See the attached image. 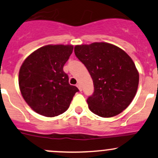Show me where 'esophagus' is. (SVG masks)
Segmentation results:
<instances>
[{"label": "esophagus", "mask_w": 158, "mask_h": 158, "mask_svg": "<svg viewBox=\"0 0 158 158\" xmlns=\"http://www.w3.org/2000/svg\"><path fill=\"white\" fill-rule=\"evenodd\" d=\"M76 86H77V88H79V91H82V86H81V85H80V84H77V85H76Z\"/></svg>", "instance_id": "1"}]
</instances>
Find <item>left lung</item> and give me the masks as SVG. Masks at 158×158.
<instances>
[{
	"mask_svg": "<svg viewBox=\"0 0 158 158\" xmlns=\"http://www.w3.org/2000/svg\"><path fill=\"white\" fill-rule=\"evenodd\" d=\"M74 52L94 82V92L87 100L89 110L103 118L113 117L125 110L139 85V73L131 57L107 43L76 46Z\"/></svg>",
	"mask_w": 158,
	"mask_h": 158,
	"instance_id": "left-lung-1",
	"label": "left lung"
}]
</instances>
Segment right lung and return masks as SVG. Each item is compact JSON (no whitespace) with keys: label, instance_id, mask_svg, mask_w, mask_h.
Listing matches in <instances>:
<instances>
[{"label":"right lung","instance_id":"add662e5","mask_svg":"<svg viewBox=\"0 0 158 158\" xmlns=\"http://www.w3.org/2000/svg\"><path fill=\"white\" fill-rule=\"evenodd\" d=\"M73 50L71 45H48L31 53L21 66L19 84L33 110L46 117L64 113L79 91L69 83L63 67Z\"/></svg>","mask_w":158,"mask_h":158}]
</instances>
